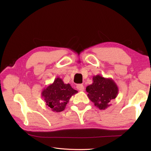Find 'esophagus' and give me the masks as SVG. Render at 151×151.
Returning a JSON list of instances; mask_svg holds the SVG:
<instances>
[{"instance_id":"esophagus-1","label":"esophagus","mask_w":151,"mask_h":151,"mask_svg":"<svg viewBox=\"0 0 151 151\" xmlns=\"http://www.w3.org/2000/svg\"><path fill=\"white\" fill-rule=\"evenodd\" d=\"M77 89L81 91H83L84 89V86L83 84H78L77 85Z\"/></svg>"}]
</instances>
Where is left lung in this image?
<instances>
[{
  "instance_id": "1",
  "label": "left lung",
  "mask_w": 151,
  "mask_h": 151,
  "mask_svg": "<svg viewBox=\"0 0 151 151\" xmlns=\"http://www.w3.org/2000/svg\"><path fill=\"white\" fill-rule=\"evenodd\" d=\"M93 83L86 87L88 96L95 106L99 109H106L110 106L111 101L118 94V88L111 78L96 75L93 77Z\"/></svg>"
}]
</instances>
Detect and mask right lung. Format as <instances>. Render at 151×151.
<instances>
[{"label":"right lung","instance_id":"right-lung-1","mask_svg":"<svg viewBox=\"0 0 151 151\" xmlns=\"http://www.w3.org/2000/svg\"><path fill=\"white\" fill-rule=\"evenodd\" d=\"M77 93L69 84H65L61 78L57 77L52 84L43 89L42 97L53 112L58 113L64 110L70 98Z\"/></svg>","mask_w":151,"mask_h":151}]
</instances>
